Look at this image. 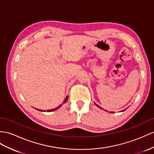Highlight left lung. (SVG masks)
Masks as SVG:
<instances>
[{
  "label": "left lung",
  "instance_id": "8db88e82",
  "mask_svg": "<svg viewBox=\"0 0 154 154\" xmlns=\"http://www.w3.org/2000/svg\"><path fill=\"white\" fill-rule=\"evenodd\" d=\"M95 103V105H96L97 106V107H99V108H100V109H102V108H101V107H100V106H99V105H97V104H96V103ZM125 110H123V111H125ZM105 111H106V110H105ZM107 111V112H108L107 111ZM112 112V113H113L112 112Z\"/></svg>",
  "mask_w": 154,
  "mask_h": 154
}]
</instances>
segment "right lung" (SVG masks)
I'll return each instance as SVG.
<instances>
[{
  "label": "right lung",
  "instance_id": "obj_1",
  "mask_svg": "<svg viewBox=\"0 0 154 154\" xmlns=\"http://www.w3.org/2000/svg\"><path fill=\"white\" fill-rule=\"evenodd\" d=\"M68 96H66V97L65 98V100H64V101H63V103H65L67 101V100H68ZM60 106H61V105H59L58 107H57V108H55V109H51V110H48V111H47V112H52V111H56L57 109H59L60 107ZM36 110H38V111H42V112H44V111H43V110H40V109H36Z\"/></svg>",
  "mask_w": 154,
  "mask_h": 154
}]
</instances>
